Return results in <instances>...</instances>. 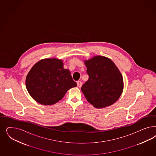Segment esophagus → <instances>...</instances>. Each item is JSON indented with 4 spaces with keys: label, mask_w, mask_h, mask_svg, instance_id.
Masks as SVG:
<instances>
[{
    "label": "esophagus",
    "mask_w": 156,
    "mask_h": 156,
    "mask_svg": "<svg viewBox=\"0 0 156 156\" xmlns=\"http://www.w3.org/2000/svg\"><path fill=\"white\" fill-rule=\"evenodd\" d=\"M77 84L78 87L81 88V86H82V83H81V81H78L77 82Z\"/></svg>",
    "instance_id": "34e87169"
}]
</instances>
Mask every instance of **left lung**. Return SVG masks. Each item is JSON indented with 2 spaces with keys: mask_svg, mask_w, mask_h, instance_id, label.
I'll list each match as a JSON object with an SVG mask.
<instances>
[{
  "mask_svg": "<svg viewBox=\"0 0 156 156\" xmlns=\"http://www.w3.org/2000/svg\"><path fill=\"white\" fill-rule=\"evenodd\" d=\"M89 76L81 91L87 101L98 108L113 105L123 90V80L120 71L110 58L96 55L84 61Z\"/></svg>",
  "mask_w": 156,
  "mask_h": 156,
  "instance_id": "8db88e82",
  "label": "left lung"
}]
</instances>
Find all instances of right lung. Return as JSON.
<instances>
[{
    "label": "right lung",
    "instance_id": "right-lung-1",
    "mask_svg": "<svg viewBox=\"0 0 156 156\" xmlns=\"http://www.w3.org/2000/svg\"><path fill=\"white\" fill-rule=\"evenodd\" d=\"M77 84L69 70L64 69L62 60L45 58L33 66L26 79V87L30 95L43 105H52L60 101Z\"/></svg>",
    "mask_w": 156,
    "mask_h": 156
}]
</instances>
